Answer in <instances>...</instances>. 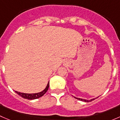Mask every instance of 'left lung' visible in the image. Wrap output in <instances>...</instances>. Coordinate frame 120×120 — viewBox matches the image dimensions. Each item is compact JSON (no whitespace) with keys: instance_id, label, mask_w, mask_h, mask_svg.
<instances>
[{"instance_id":"1","label":"left lung","mask_w":120,"mask_h":120,"mask_svg":"<svg viewBox=\"0 0 120 120\" xmlns=\"http://www.w3.org/2000/svg\"><path fill=\"white\" fill-rule=\"evenodd\" d=\"M98 97H99V96H98ZM98 97L96 98H94V99H90V100H86V99H81V98H75V97H74V98H75V99H78V100H81V101H85V102H89V101H92V100H95V99H96V98H98Z\"/></svg>"}]
</instances>
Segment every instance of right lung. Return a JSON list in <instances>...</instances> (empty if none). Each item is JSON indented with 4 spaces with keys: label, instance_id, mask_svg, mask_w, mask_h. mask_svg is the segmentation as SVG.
Segmentation results:
<instances>
[{
    "label": "right lung",
    "instance_id": "obj_1",
    "mask_svg": "<svg viewBox=\"0 0 120 120\" xmlns=\"http://www.w3.org/2000/svg\"><path fill=\"white\" fill-rule=\"evenodd\" d=\"M49 82L48 83L46 87L45 88V89L43 90H42L41 92L36 93V94H25V93H21L19 92L15 91V92H16L17 94L19 95H20V96L24 98V99H28V100H34V99H38L39 98L42 97L43 95H44L45 94V93L48 91V89H49Z\"/></svg>",
    "mask_w": 120,
    "mask_h": 120
}]
</instances>
